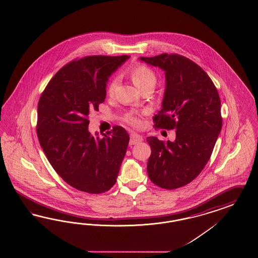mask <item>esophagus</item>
I'll return each mask as SVG.
<instances>
[{"label": "esophagus", "instance_id": "obj_1", "mask_svg": "<svg viewBox=\"0 0 258 258\" xmlns=\"http://www.w3.org/2000/svg\"><path fill=\"white\" fill-rule=\"evenodd\" d=\"M142 141H143V137L140 136L139 134H136V133H132L131 134V139H130V145L131 146L139 144Z\"/></svg>", "mask_w": 258, "mask_h": 258}]
</instances>
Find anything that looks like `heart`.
<instances>
[{
  "mask_svg": "<svg viewBox=\"0 0 258 258\" xmlns=\"http://www.w3.org/2000/svg\"><path fill=\"white\" fill-rule=\"evenodd\" d=\"M131 78L133 79V83L138 87L139 89H142L144 87L149 86V85H153L155 86L157 81V77L150 67L146 64H136L134 65L133 68L130 71ZM117 85V78H111L108 82L107 87H106V93L109 95H112L114 93L115 87ZM124 120L127 124L132 125H140V121L133 116L132 114H126L124 117Z\"/></svg>",
  "mask_w": 258,
  "mask_h": 258,
  "instance_id": "1",
  "label": "heart"
}]
</instances>
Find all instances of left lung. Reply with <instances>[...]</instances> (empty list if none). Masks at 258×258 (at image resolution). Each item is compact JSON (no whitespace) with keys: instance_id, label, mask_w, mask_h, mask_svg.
I'll return each mask as SVG.
<instances>
[{"instance_id":"obj_1","label":"left lung","mask_w":258,"mask_h":258,"mask_svg":"<svg viewBox=\"0 0 258 258\" xmlns=\"http://www.w3.org/2000/svg\"><path fill=\"white\" fill-rule=\"evenodd\" d=\"M140 59L165 72L162 109L153 117L154 126L176 130L174 142L147 138L151 148L149 179L164 189L184 186L203 171L221 131L218 90L209 76L183 55L164 53Z\"/></svg>"}]
</instances>
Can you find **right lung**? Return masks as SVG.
Instances as JSON below:
<instances>
[{
	"mask_svg": "<svg viewBox=\"0 0 258 258\" xmlns=\"http://www.w3.org/2000/svg\"><path fill=\"white\" fill-rule=\"evenodd\" d=\"M127 55H88L63 66L49 81L38 104L37 134L55 172L72 187L101 194L112 187L130 136L120 125L103 134L88 131L90 111L106 98L109 76Z\"/></svg>",
	"mask_w": 258,
	"mask_h": 258,
	"instance_id": "1",
	"label": "right lung"
}]
</instances>
